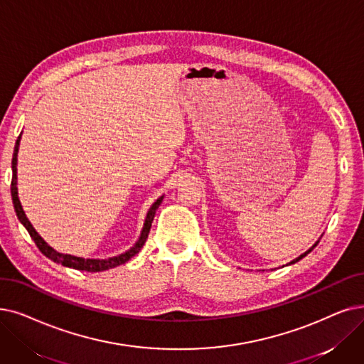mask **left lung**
Returning <instances> with one entry per match:
<instances>
[{
    "label": "left lung",
    "instance_id": "obj_1",
    "mask_svg": "<svg viewBox=\"0 0 364 364\" xmlns=\"http://www.w3.org/2000/svg\"><path fill=\"white\" fill-rule=\"evenodd\" d=\"M318 242H320V241H317V242H315V244H314V245H312V247H311V248H309V250H308V251H305V252H304V255H300V256H299V257H297V259H294V260H291V262H290V263H287V264H293V263H296V262H299V260H300V259H304V257H305V256H306V255H309V252H311V251H312V250H314V248H315V247H317V244H318Z\"/></svg>",
    "mask_w": 364,
    "mask_h": 364
}]
</instances>
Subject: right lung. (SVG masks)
Instances as JSON below:
<instances>
[{"label": "right lung", "mask_w": 364, "mask_h": 364, "mask_svg": "<svg viewBox=\"0 0 364 364\" xmlns=\"http://www.w3.org/2000/svg\"><path fill=\"white\" fill-rule=\"evenodd\" d=\"M21 136H22V134L18 136V139H16V146H14V151H13V159H11V171H13V177H11V199H13L16 215H18L19 221L25 226V229L31 235V238L34 240L36 245L38 247V250L43 252V255L46 257H49L50 260H53L55 263H60L62 266L73 267V269H77V271H87V272H101V271L112 269V267L120 266V264L126 263L128 260H131L135 255H138L139 250L143 248V245L146 244V240H147V236H149V232H150V228H151V223H153L156 210L159 208V205L164 200V196H161L159 199H157L151 205V208L149 210L146 221H144V228H143V230H141V235H139L138 241L128 251H124V252H122V255L114 256V257H108V259H83V257H75V256H71V255H62V252H58L56 250H53L37 233L34 226L31 225V221L25 215V211H23L22 205H21V200H19V196H18V151H19Z\"/></svg>", "instance_id": "obj_1"}]
</instances>
